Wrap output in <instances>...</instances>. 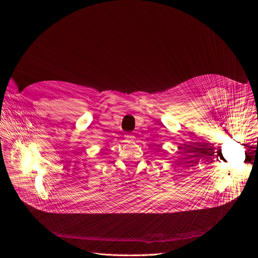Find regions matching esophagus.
Segmentation results:
<instances>
[{
	"label": "esophagus",
	"instance_id": "obj_1",
	"mask_svg": "<svg viewBox=\"0 0 258 258\" xmlns=\"http://www.w3.org/2000/svg\"><path fill=\"white\" fill-rule=\"evenodd\" d=\"M125 137V139H127V140H134V135H132V134H126V135L124 136Z\"/></svg>",
	"mask_w": 258,
	"mask_h": 258
}]
</instances>
